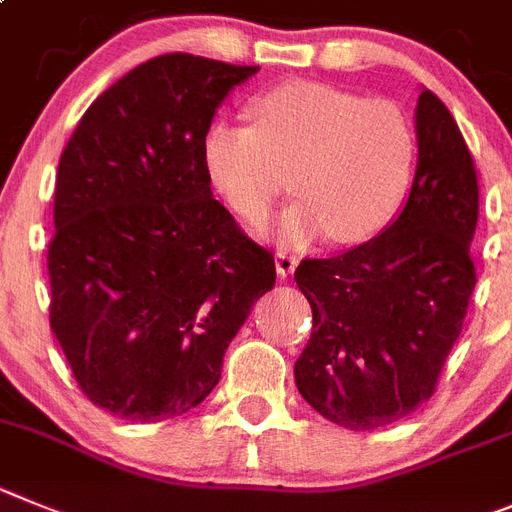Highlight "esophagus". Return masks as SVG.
Masks as SVG:
<instances>
[{"instance_id": "obj_1", "label": "esophagus", "mask_w": 512, "mask_h": 512, "mask_svg": "<svg viewBox=\"0 0 512 512\" xmlns=\"http://www.w3.org/2000/svg\"><path fill=\"white\" fill-rule=\"evenodd\" d=\"M296 267H298V257L293 255V252L280 250L278 255H275V270H278L280 278H288V275L293 273Z\"/></svg>"}]
</instances>
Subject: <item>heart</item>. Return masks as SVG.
<instances>
[{
	"label": "heart",
	"mask_w": 512,
	"mask_h": 512,
	"mask_svg": "<svg viewBox=\"0 0 512 512\" xmlns=\"http://www.w3.org/2000/svg\"><path fill=\"white\" fill-rule=\"evenodd\" d=\"M250 117L209 124L201 142L206 176L239 219L265 222L290 176L298 199L278 224L288 245L362 242L393 222L416 168V132L395 101L290 81L255 96Z\"/></svg>",
	"instance_id": "obj_1"
}]
</instances>
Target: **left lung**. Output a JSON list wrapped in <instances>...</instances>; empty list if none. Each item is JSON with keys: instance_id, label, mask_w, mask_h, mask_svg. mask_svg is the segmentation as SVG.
Instances as JSON below:
<instances>
[{"instance_id": "obj_1", "label": "left lung", "mask_w": 512, "mask_h": 512, "mask_svg": "<svg viewBox=\"0 0 512 512\" xmlns=\"http://www.w3.org/2000/svg\"><path fill=\"white\" fill-rule=\"evenodd\" d=\"M416 135V178L398 219L365 245L296 267L313 313L298 393L352 431L390 426L434 395L477 283V170L434 91L418 96Z\"/></svg>"}]
</instances>
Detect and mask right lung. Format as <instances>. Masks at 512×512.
Here are the masks:
<instances>
[{
	"instance_id": "obj_1",
	"label": "right lung",
	"mask_w": 512,
	"mask_h": 512,
	"mask_svg": "<svg viewBox=\"0 0 512 512\" xmlns=\"http://www.w3.org/2000/svg\"><path fill=\"white\" fill-rule=\"evenodd\" d=\"M257 71L158 55L86 109L61 153L50 329L81 393L124 421L196 408L275 285L273 252L214 199L201 160L216 107Z\"/></svg>"
}]
</instances>
